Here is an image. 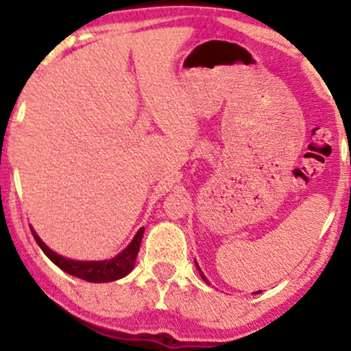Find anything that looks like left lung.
<instances>
[{
  "mask_svg": "<svg viewBox=\"0 0 351 351\" xmlns=\"http://www.w3.org/2000/svg\"><path fill=\"white\" fill-rule=\"evenodd\" d=\"M195 265H196V268H198V271H199V276L203 278V281H204V282H208V278H206V276H204V273L201 271V268H199L198 263H196V261H195ZM257 292H261V291H257ZM257 292H254V294H257Z\"/></svg>",
  "mask_w": 351,
  "mask_h": 351,
  "instance_id": "1",
  "label": "left lung"
}]
</instances>
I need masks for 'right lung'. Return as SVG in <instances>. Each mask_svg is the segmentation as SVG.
<instances>
[{
    "mask_svg": "<svg viewBox=\"0 0 351 351\" xmlns=\"http://www.w3.org/2000/svg\"><path fill=\"white\" fill-rule=\"evenodd\" d=\"M30 230H32L33 238L36 239L38 246L43 249V252H45L46 256L51 258V262H54L60 270H64L71 276L81 278V280L89 281V282H110V281L121 280L123 276H126L132 271L138 249H141L143 230L145 228L142 227L138 230L136 237L132 238V241L129 243V246L126 249H123L118 256H114L113 258H108V261H89V262L71 261V258L59 256V254L54 252L52 249H49L45 243H43V239L38 237L35 230L32 227Z\"/></svg>",
    "mask_w": 351,
    "mask_h": 351,
    "instance_id": "right-lung-1",
    "label": "right lung"
}]
</instances>
